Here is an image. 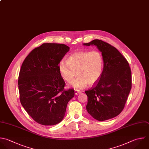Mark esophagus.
<instances>
[{
	"label": "esophagus",
	"mask_w": 149,
	"mask_h": 149,
	"mask_svg": "<svg viewBox=\"0 0 149 149\" xmlns=\"http://www.w3.org/2000/svg\"><path fill=\"white\" fill-rule=\"evenodd\" d=\"M81 91H79V90H74V93H75V95H78L79 94L81 93Z\"/></svg>",
	"instance_id": "esophagus-1"
}]
</instances>
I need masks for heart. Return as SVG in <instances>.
<instances>
[{"label":"heart","mask_w":149,"mask_h":149,"mask_svg":"<svg viewBox=\"0 0 149 149\" xmlns=\"http://www.w3.org/2000/svg\"><path fill=\"white\" fill-rule=\"evenodd\" d=\"M104 66V58L100 52H78L69 55L67 62L61 61L58 70L61 77L67 82L73 79L77 72L79 76L70 85L74 88L81 89L88 83L94 84L100 80Z\"/></svg>","instance_id":"1"}]
</instances>
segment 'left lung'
<instances>
[{"mask_svg":"<svg viewBox=\"0 0 149 149\" xmlns=\"http://www.w3.org/2000/svg\"><path fill=\"white\" fill-rule=\"evenodd\" d=\"M83 45H95L101 52L104 61L101 78L85 91L88 97L86 109L99 121L114 118L124 108L131 90L129 65L116 48L104 41L94 40Z\"/></svg>","mask_w":149,"mask_h":149,"instance_id":"8db88e82","label":"left lung"}]
</instances>
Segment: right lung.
<instances>
[{"label": "right lung", "instance_id": "add662e5", "mask_svg": "<svg viewBox=\"0 0 149 149\" xmlns=\"http://www.w3.org/2000/svg\"><path fill=\"white\" fill-rule=\"evenodd\" d=\"M70 48L61 44L45 43L34 49L24 59L18 85L21 104L37 123L45 126L61 122L73 89L65 90L58 65Z\"/></svg>", "mask_w": 149, "mask_h": 149}]
</instances>
